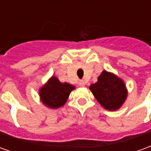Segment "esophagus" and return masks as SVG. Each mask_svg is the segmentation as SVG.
Returning a JSON list of instances; mask_svg holds the SVG:
<instances>
[{
	"mask_svg": "<svg viewBox=\"0 0 151 151\" xmlns=\"http://www.w3.org/2000/svg\"><path fill=\"white\" fill-rule=\"evenodd\" d=\"M79 85H80V86H85V82H84V81L80 80L79 81Z\"/></svg>",
	"mask_w": 151,
	"mask_h": 151,
	"instance_id": "34e87169",
	"label": "esophagus"
}]
</instances>
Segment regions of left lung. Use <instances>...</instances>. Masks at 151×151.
Masks as SVG:
<instances>
[{
    "label": "left lung",
    "instance_id": "1",
    "mask_svg": "<svg viewBox=\"0 0 151 151\" xmlns=\"http://www.w3.org/2000/svg\"><path fill=\"white\" fill-rule=\"evenodd\" d=\"M90 89L99 103L109 111L118 109L127 97L123 81L107 71H103L98 82L91 85Z\"/></svg>",
    "mask_w": 151,
    "mask_h": 151
}]
</instances>
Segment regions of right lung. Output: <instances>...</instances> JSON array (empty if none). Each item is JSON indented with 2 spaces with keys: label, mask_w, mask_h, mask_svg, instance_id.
Masks as SVG:
<instances>
[{
  "label": "right lung",
  "mask_w": 151,
  "mask_h": 151,
  "mask_svg": "<svg viewBox=\"0 0 151 151\" xmlns=\"http://www.w3.org/2000/svg\"><path fill=\"white\" fill-rule=\"evenodd\" d=\"M74 86L67 82L61 83L56 77H52L48 82L40 89V95L43 104L51 108H57L65 104Z\"/></svg>",
  "instance_id": "right-lung-1"
}]
</instances>
